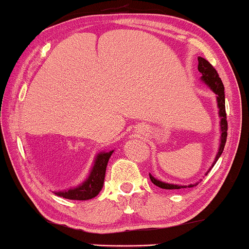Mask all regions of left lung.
<instances>
[{
    "mask_svg": "<svg viewBox=\"0 0 249 249\" xmlns=\"http://www.w3.org/2000/svg\"><path fill=\"white\" fill-rule=\"evenodd\" d=\"M198 71L202 73V77H200V81L203 84H205L207 87L210 88L211 90L213 91L214 94L216 95V103H217V108H219V117H220V145L219 149H217L216 156L214 159V162L212 163V166L209 169V171L205 173V176L211 171V169L213 168L214 164H215L217 160L222 154L224 145H226L227 142V131H228V122H227V114H226V98H224V86L222 84V80L219 77V73L216 72V70L214 69L212 64H211L209 61L204 59L202 56H198ZM149 178H151V181L154 183L155 186L160 187L162 189H181V188H192V187L198 185V182L194 183V185L188 186H182V185H175V183H168L164 181H161V180L156 179L155 177H153L151 173H149Z\"/></svg>",
    "mask_w": 249,
    "mask_h": 249,
    "instance_id": "1",
    "label": "left lung"
}]
</instances>
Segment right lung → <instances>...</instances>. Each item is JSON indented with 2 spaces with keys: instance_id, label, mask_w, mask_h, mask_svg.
Wrapping results in <instances>:
<instances>
[{
  "instance_id": "obj_1",
  "label": "right lung",
  "mask_w": 249,
  "mask_h": 249,
  "mask_svg": "<svg viewBox=\"0 0 249 249\" xmlns=\"http://www.w3.org/2000/svg\"><path fill=\"white\" fill-rule=\"evenodd\" d=\"M114 149L108 152H100L95 156L94 163L91 165L89 175L80 185L72 188L54 192L56 196L73 200H87L91 199L98 195L104 185L105 171H107V162L110 160Z\"/></svg>"
}]
</instances>
